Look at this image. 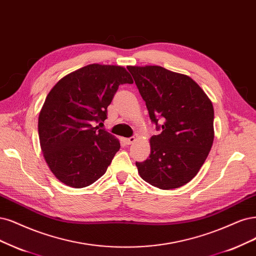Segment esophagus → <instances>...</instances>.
I'll use <instances>...</instances> for the list:
<instances>
[{
  "mask_svg": "<svg viewBox=\"0 0 256 256\" xmlns=\"http://www.w3.org/2000/svg\"><path fill=\"white\" fill-rule=\"evenodd\" d=\"M136 140V138L134 136H131V138H125V142L127 145H131L132 143H134Z\"/></svg>",
  "mask_w": 256,
  "mask_h": 256,
  "instance_id": "esophagus-1",
  "label": "esophagus"
}]
</instances>
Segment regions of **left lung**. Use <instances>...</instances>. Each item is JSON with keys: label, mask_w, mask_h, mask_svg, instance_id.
Returning a JSON list of instances; mask_svg holds the SVG:
<instances>
[{"label": "left lung", "mask_w": 256, "mask_h": 256, "mask_svg": "<svg viewBox=\"0 0 256 256\" xmlns=\"http://www.w3.org/2000/svg\"><path fill=\"white\" fill-rule=\"evenodd\" d=\"M149 118L162 129L150 142V154L136 165L144 181L174 190L198 174L214 140V108L204 91L184 74L158 66H128ZM158 119L162 126L157 125Z\"/></svg>", "instance_id": "8db88e82"}]
</instances>
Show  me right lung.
Wrapping results in <instances>:
<instances>
[{
    "label": "right lung",
    "instance_id": "obj_1",
    "mask_svg": "<svg viewBox=\"0 0 256 256\" xmlns=\"http://www.w3.org/2000/svg\"><path fill=\"white\" fill-rule=\"evenodd\" d=\"M122 84H134L124 66L92 64L61 78L48 94L38 120L40 146L50 172L68 186L98 180L118 152L120 140L93 125L107 118Z\"/></svg>",
    "mask_w": 256,
    "mask_h": 256
}]
</instances>
